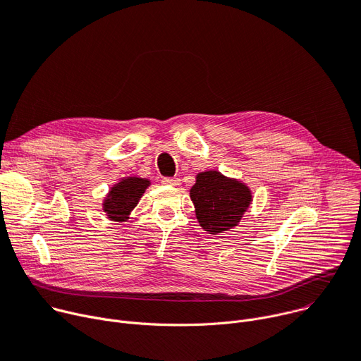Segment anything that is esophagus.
<instances>
[{
  "mask_svg": "<svg viewBox=\"0 0 361 361\" xmlns=\"http://www.w3.org/2000/svg\"><path fill=\"white\" fill-rule=\"evenodd\" d=\"M162 184H165V185H171V187H178V185H180V180H178V178L166 177V178H162Z\"/></svg>",
  "mask_w": 361,
  "mask_h": 361,
  "instance_id": "obj_1",
  "label": "esophagus"
}]
</instances>
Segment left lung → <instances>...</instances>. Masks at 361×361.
Returning <instances> with one entry per match:
<instances>
[{"label":"left lung","mask_w":361,"mask_h":361,"mask_svg":"<svg viewBox=\"0 0 361 361\" xmlns=\"http://www.w3.org/2000/svg\"><path fill=\"white\" fill-rule=\"evenodd\" d=\"M199 225L212 235L233 229L252 203L251 188L216 170L199 173L190 188Z\"/></svg>","instance_id":"1"}]
</instances>
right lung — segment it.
<instances>
[{
    "instance_id": "add662e5",
    "label": "right lung",
    "mask_w": 361,
    "mask_h": 361,
    "mask_svg": "<svg viewBox=\"0 0 361 361\" xmlns=\"http://www.w3.org/2000/svg\"><path fill=\"white\" fill-rule=\"evenodd\" d=\"M151 185V180L137 176H129L113 184L103 200V212L111 222H125L140 197Z\"/></svg>"
}]
</instances>
